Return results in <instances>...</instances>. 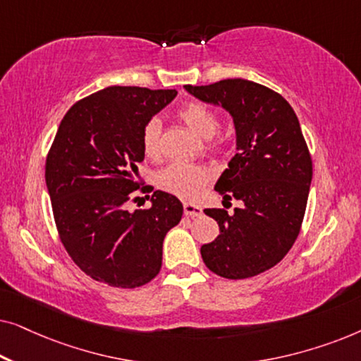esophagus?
Masks as SVG:
<instances>
[{
  "label": "esophagus",
  "mask_w": 361,
  "mask_h": 361,
  "mask_svg": "<svg viewBox=\"0 0 361 361\" xmlns=\"http://www.w3.org/2000/svg\"><path fill=\"white\" fill-rule=\"evenodd\" d=\"M184 214L187 216H200L202 215V207L192 202H184Z\"/></svg>",
  "instance_id": "34e87169"
}]
</instances>
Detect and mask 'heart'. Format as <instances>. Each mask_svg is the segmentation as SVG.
<instances>
[{
    "label": "heart",
    "instance_id": "1",
    "mask_svg": "<svg viewBox=\"0 0 361 361\" xmlns=\"http://www.w3.org/2000/svg\"><path fill=\"white\" fill-rule=\"evenodd\" d=\"M177 116L190 128L195 135L202 137L214 136L219 130V118L209 106L199 102H189L177 111ZM142 152L147 157H157L161 152V123L152 118L142 128L141 135ZM215 145L210 142V149ZM212 176L210 169L197 162H171L156 174V182L162 190L179 197H194L199 194L202 187L209 182Z\"/></svg>",
    "mask_w": 361,
    "mask_h": 361
}]
</instances>
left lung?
I'll use <instances>...</instances> for the list:
<instances>
[{"mask_svg": "<svg viewBox=\"0 0 361 361\" xmlns=\"http://www.w3.org/2000/svg\"><path fill=\"white\" fill-rule=\"evenodd\" d=\"M190 95L230 113L236 154L215 190L241 202L233 214L205 209L220 235L200 248L212 273L246 279L279 263L302 225L312 180V159L293 106L279 93L243 78L184 87Z\"/></svg>", "mask_w": 361, "mask_h": 361, "instance_id": "left-lung-1", "label": "left lung"}]
</instances>
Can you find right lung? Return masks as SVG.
Segmentation results:
<instances>
[{
  "instance_id": "add662e5",
  "label": "right lung",
  "mask_w": 361,
  "mask_h": 361,
  "mask_svg": "<svg viewBox=\"0 0 361 361\" xmlns=\"http://www.w3.org/2000/svg\"><path fill=\"white\" fill-rule=\"evenodd\" d=\"M176 90L106 87L66 113L46 159V184L63 248L92 279L140 288L162 264V241L182 219L177 197L156 190L146 210H126L141 187L142 128ZM149 199V195H146Z\"/></svg>"
}]
</instances>
